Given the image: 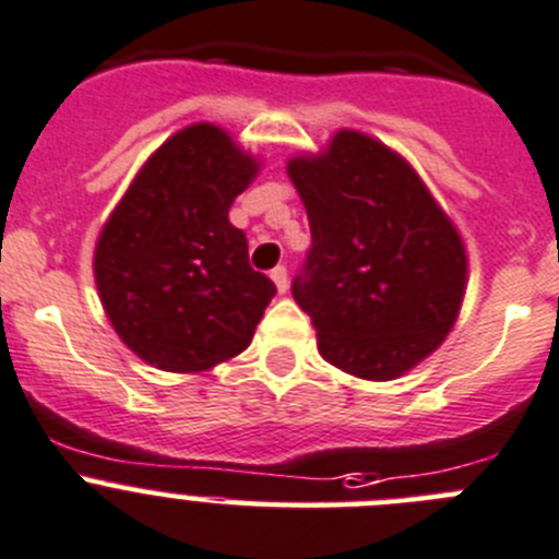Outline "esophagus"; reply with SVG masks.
Wrapping results in <instances>:
<instances>
[{
  "mask_svg": "<svg viewBox=\"0 0 559 559\" xmlns=\"http://www.w3.org/2000/svg\"><path fill=\"white\" fill-rule=\"evenodd\" d=\"M270 278H273L278 295H286V292H289V275H286V267H275L273 273H270Z\"/></svg>",
  "mask_w": 559,
  "mask_h": 559,
  "instance_id": "obj_1",
  "label": "esophagus"
}]
</instances>
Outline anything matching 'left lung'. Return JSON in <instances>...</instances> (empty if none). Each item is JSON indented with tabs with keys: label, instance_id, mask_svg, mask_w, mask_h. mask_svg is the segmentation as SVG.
<instances>
[{
	"label": "left lung",
	"instance_id": "8db88e82",
	"mask_svg": "<svg viewBox=\"0 0 559 559\" xmlns=\"http://www.w3.org/2000/svg\"><path fill=\"white\" fill-rule=\"evenodd\" d=\"M286 174L311 226L292 295L320 356L380 383L411 372L461 314L468 255L455 223L405 156L356 129L292 156Z\"/></svg>",
	"mask_w": 559,
	"mask_h": 559
}]
</instances>
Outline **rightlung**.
<instances>
[{"label":"right lung","instance_id":"right-lung-1","mask_svg":"<svg viewBox=\"0 0 559 559\" xmlns=\"http://www.w3.org/2000/svg\"><path fill=\"white\" fill-rule=\"evenodd\" d=\"M259 159L215 123L168 138L132 179L98 234V297L134 356L162 372H206L239 356L275 284L248 262L228 221Z\"/></svg>","mask_w":559,"mask_h":559}]
</instances>
